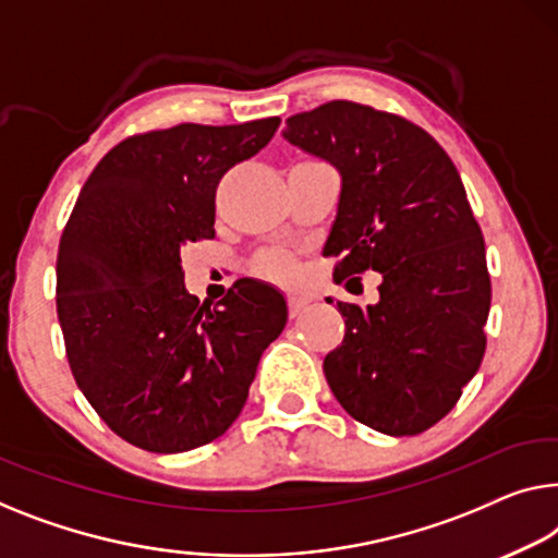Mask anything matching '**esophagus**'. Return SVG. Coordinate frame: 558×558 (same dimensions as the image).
<instances>
[{
	"instance_id": "1",
	"label": "esophagus",
	"mask_w": 558,
	"mask_h": 558,
	"mask_svg": "<svg viewBox=\"0 0 558 558\" xmlns=\"http://www.w3.org/2000/svg\"><path fill=\"white\" fill-rule=\"evenodd\" d=\"M305 307H307L305 298H295V295L288 298V315H290V318H298V315H301Z\"/></svg>"
}]
</instances>
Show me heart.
<instances>
[{"instance_id":"b5f03b06","label":"heart","mask_w":558,"mask_h":558,"mask_svg":"<svg viewBox=\"0 0 558 558\" xmlns=\"http://www.w3.org/2000/svg\"><path fill=\"white\" fill-rule=\"evenodd\" d=\"M255 270H257V276L276 280V282H293L298 278L295 260L280 251H268V253L257 255Z\"/></svg>"}]
</instances>
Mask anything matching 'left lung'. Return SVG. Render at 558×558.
<instances>
[{"mask_svg": "<svg viewBox=\"0 0 558 558\" xmlns=\"http://www.w3.org/2000/svg\"><path fill=\"white\" fill-rule=\"evenodd\" d=\"M282 137L340 172L323 251L338 257L332 278H384L376 305L338 303L345 336L323 361L332 396L380 434H423L486 351L492 278L461 174L418 124L348 99L293 114Z\"/></svg>", "mask_w": 558, "mask_h": 558, "instance_id": "8db88e82", "label": "left lung"}]
</instances>
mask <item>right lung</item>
<instances>
[{
	"label": "right lung",
	"instance_id": "1",
	"mask_svg": "<svg viewBox=\"0 0 558 558\" xmlns=\"http://www.w3.org/2000/svg\"><path fill=\"white\" fill-rule=\"evenodd\" d=\"M280 118L178 124L114 145L89 174L57 253L66 361L114 434L182 453L226 434L288 320L276 288L238 280L218 305L185 290L180 251L215 238V190Z\"/></svg>",
	"mask_w": 558,
	"mask_h": 558
}]
</instances>
